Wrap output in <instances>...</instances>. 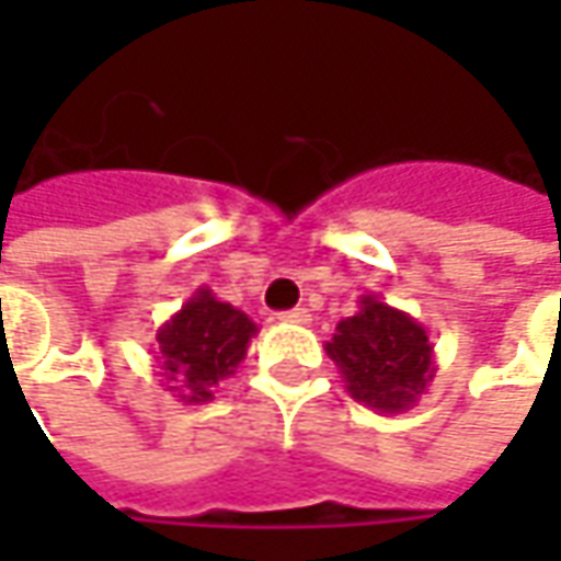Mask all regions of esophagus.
Instances as JSON below:
<instances>
[{
	"mask_svg": "<svg viewBox=\"0 0 561 561\" xmlns=\"http://www.w3.org/2000/svg\"><path fill=\"white\" fill-rule=\"evenodd\" d=\"M280 321H287V324H309L312 314L306 312V309H290V312H280Z\"/></svg>",
	"mask_w": 561,
	"mask_h": 561,
	"instance_id": "34e87169",
	"label": "esophagus"
}]
</instances>
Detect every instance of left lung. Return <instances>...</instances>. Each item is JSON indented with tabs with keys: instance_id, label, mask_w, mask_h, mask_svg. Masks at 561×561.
<instances>
[{
	"instance_id": "1",
	"label": "left lung",
	"mask_w": 561,
	"mask_h": 561,
	"mask_svg": "<svg viewBox=\"0 0 561 561\" xmlns=\"http://www.w3.org/2000/svg\"><path fill=\"white\" fill-rule=\"evenodd\" d=\"M324 350L336 362L346 393L380 415L412 409L437 375L427 328L377 296L358 299V312L336 324Z\"/></svg>"
}]
</instances>
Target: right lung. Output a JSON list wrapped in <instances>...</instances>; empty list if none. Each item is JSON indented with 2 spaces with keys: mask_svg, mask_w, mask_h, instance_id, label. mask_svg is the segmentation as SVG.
Segmentation results:
<instances>
[{
  "mask_svg": "<svg viewBox=\"0 0 561 561\" xmlns=\"http://www.w3.org/2000/svg\"><path fill=\"white\" fill-rule=\"evenodd\" d=\"M255 334L259 328L247 312L199 287L156 334L164 390L186 405L215 399V387L240 368Z\"/></svg>",
  "mask_w": 561,
  "mask_h": 561,
  "instance_id": "obj_1",
  "label": "right lung"
}]
</instances>
